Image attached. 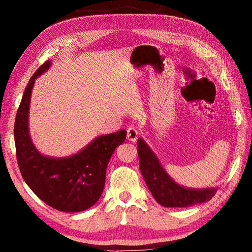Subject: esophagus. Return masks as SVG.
<instances>
[{
	"mask_svg": "<svg viewBox=\"0 0 252 252\" xmlns=\"http://www.w3.org/2000/svg\"><path fill=\"white\" fill-rule=\"evenodd\" d=\"M138 135H139V132H138V130L135 129V127H133V126L127 127V130H126V139L129 140V141L135 142L136 139H138Z\"/></svg>",
	"mask_w": 252,
	"mask_h": 252,
	"instance_id": "esophagus-1",
	"label": "esophagus"
}]
</instances>
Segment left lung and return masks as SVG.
I'll list each match as a JSON object with an SVG mask.
<instances>
[{"mask_svg":"<svg viewBox=\"0 0 252 252\" xmlns=\"http://www.w3.org/2000/svg\"><path fill=\"white\" fill-rule=\"evenodd\" d=\"M138 155L144 181L158 203L167 208L189 207L192 204L207 202L217 190L213 189H187L177 185L164 169L161 167L155 153L142 139L138 140Z\"/></svg>","mask_w":252,"mask_h":252,"instance_id":"obj_1","label":"left lung"}]
</instances>
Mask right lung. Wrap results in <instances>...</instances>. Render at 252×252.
Instances as JSON below:
<instances>
[{"label": "right lung", "mask_w": 252, "mask_h": 252, "mask_svg": "<svg viewBox=\"0 0 252 252\" xmlns=\"http://www.w3.org/2000/svg\"><path fill=\"white\" fill-rule=\"evenodd\" d=\"M46 61L30 79L16 112L14 140L21 174L34 193L50 207L80 212L92 207L104 189L109 160L125 142L126 131L101 135L74 156L54 159L42 156L29 134V105L35 78L50 67Z\"/></svg>", "instance_id": "add662e5"}]
</instances>
